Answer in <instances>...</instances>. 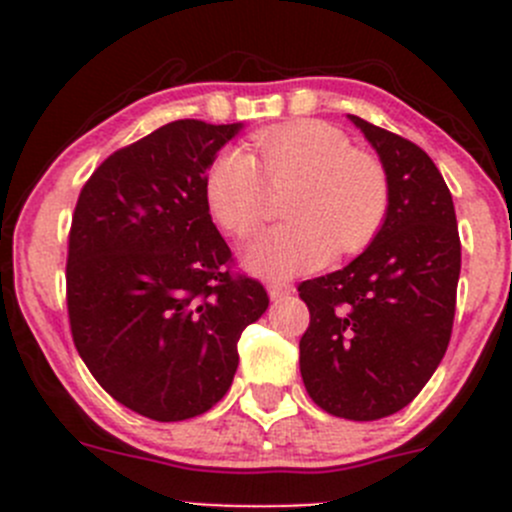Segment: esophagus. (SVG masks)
I'll return each instance as SVG.
<instances>
[{
	"label": "esophagus",
	"mask_w": 512,
	"mask_h": 512,
	"mask_svg": "<svg viewBox=\"0 0 512 512\" xmlns=\"http://www.w3.org/2000/svg\"><path fill=\"white\" fill-rule=\"evenodd\" d=\"M292 285H289V282H280V280H272V282H267V292H270V297L272 299H280V297H285V294H289L292 292Z\"/></svg>",
	"instance_id": "esophagus-1"
}]
</instances>
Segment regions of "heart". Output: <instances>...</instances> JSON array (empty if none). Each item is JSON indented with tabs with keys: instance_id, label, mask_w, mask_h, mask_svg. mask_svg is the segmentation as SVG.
<instances>
[{
	"instance_id": "obj_1",
	"label": "heart",
	"mask_w": 512,
	"mask_h": 512,
	"mask_svg": "<svg viewBox=\"0 0 512 512\" xmlns=\"http://www.w3.org/2000/svg\"><path fill=\"white\" fill-rule=\"evenodd\" d=\"M292 185L285 215L245 252L262 277H292L337 255L361 252L389 213V175L347 133L324 121H292L252 136V156L223 151L205 175V200L225 232L252 237L270 218L272 193Z\"/></svg>"
}]
</instances>
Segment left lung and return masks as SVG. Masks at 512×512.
I'll list each match as a JSON object with an SVG mask.
<instances>
[{"instance_id": "1", "label": "left lung", "mask_w": 512, "mask_h": 512, "mask_svg": "<svg viewBox=\"0 0 512 512\" xmlns=\"http://www.w3.org/2000/svg\"><path fill=\"white\" fill-rule=\"evenodd\" d=\"M389 175L379 235L344 270L297 287L309 309L299 371L327 414L376 421L416 399L451 342L461 237L451 190L426 151L349 116Z\"/></svg>"}]
</instances>
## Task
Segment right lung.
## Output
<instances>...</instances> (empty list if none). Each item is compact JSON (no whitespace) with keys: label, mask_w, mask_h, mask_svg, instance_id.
Instances as JSON below:
<instances>
[{"label":"right lung","mask_w":512,"mask_h":512,"mask_svg":"<svg viewBox=\"0 0 512 512\" xmlns=\"http://www.w3.org/2000/svg\"><path fill=\"white\" fill-rule=\"evenodd\" d=\"M240 123L183 118L118 148L76 200L66 307L76 352L118 404L153 421L213 409L237 342L270 297L235 272L205 175Z\"/></svg>","instance_id":"obj_1"}]
</instances>
